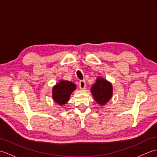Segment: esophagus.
I'll use <instances>...</instances> for the list:
<instances>
[{
  "label": "esophagus",
  "mask_w": 157,
  "mask_h": 157,
  "mask_svg": "<svg viewBox=\"0 0 157 157\" xmlns=\"http://www.w3.org/2000/svg\"><path fill=\"white\" fill-rule=\"evenodd\" d=\"M79 88L81 90H84L86 88V82L84 80H81L79 83Z\"/></svg>",
  "instance_id": "34e87169"
}]
</instances>
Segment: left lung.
<instances>
[{
    "label": "left lung",
    "mask_w": 157,
    "mask_h": 157,
    "mask_svg": "<svg viewBox=\"0 0 157 157\" xmlns=\"http://www.w3.org/2000/svg\"><path fill=\"white\" fill-rule=\"evenodd\" d=\"M91 92L98 104L105 105L112 97L113 86L111 83L98 77L95 84L91 87Z\"/></svg>",
    "instance_id": "obj_1"
}]
</instances>
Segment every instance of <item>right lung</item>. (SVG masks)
Here are the masks:
<instances>
[{
  "instance_id": "right-lung-1",
  "label": "right lung",
  "mask_w": 157,
  "mask_h": 157,
  "mask_svg": "<svg viewBox=\"0 0 157 157\" xmlns=\"http://www.w3.org/2000/svg\"><path fill=\"white\" fill-rule=\"evenodd\" d=\"M76 89L75 84L65 80H61L52 88V98L60 105L69 101L71 93Z\"/></svg>"
}]
</instances>
